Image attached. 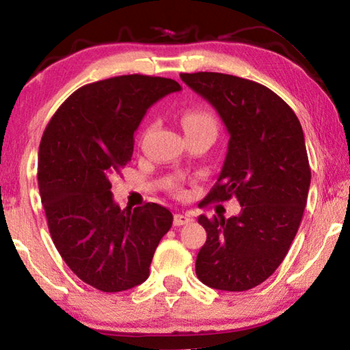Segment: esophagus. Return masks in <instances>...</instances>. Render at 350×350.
<instances>
[{
  "mask_svg": "<svg viewBox=\"0 0 350 350\" xmlns=\"http://www.w3.org/2000/svg\"><path fill=\"white\" fill-rule=\"evenodd\" d=\"M189 221H191V217H189L188 215H183V213H177V215H174V225H176V227L185 225Z\"/></svg>",
  "mask_w": 350,
  "mask_h": 350,
  "instance_id": "1",
  "label": "esophagus"
}]
</instances>
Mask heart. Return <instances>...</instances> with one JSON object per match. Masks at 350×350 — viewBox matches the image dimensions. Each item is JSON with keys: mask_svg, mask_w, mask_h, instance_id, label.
Wrapping results in <instances>:
<instances>
[{"mask_svg": "<svg viewBox=\"0 0 350 350\" xmlns=\"http://www.w3.org/2000/svg\"><path fill=\"white\" fill-rule=\"evenodd\" d=\"M180 123L187 134L208 133L215 135L217 131L216 117L213 116L211 111L200 108V106H194V108H188L187 111H183V114L180 116ZM174 189L176 193H182L180 187H176Z\"/></svg>", "mask_w": 350, "mask_h": 350, "instance_id": "b5f03b06", "label": "heart"}]
</instances>
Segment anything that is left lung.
Here are the masks:
<instances>
[{"instance_id":"left-lung-1","label":"left lung","mask_w":350,"mask_h":350,"mask_svg":"<svg viewBox=\"0 0 350 350\" xmlns=\"http://www.w3.org/2000/svg\"><path fill=\"white\" fill-rule=\"evenodd\" d=\"M215 106L230 134L221 174L200 206L236 198L238 216L198 217L206 241L196 259L205 286L244 292L286 258L310 187L303 128L293 109L256 81L221 72L180 74Z\"/></svg>"}]
</instances>
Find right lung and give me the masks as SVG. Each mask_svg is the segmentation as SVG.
<instances>
[{
  "label": "right lung",
  "mask_w": 350,
  "mask_h": 350,
  "mask_svg": "<svg viewBox=\"0 0 350 350\" xmlns=\"http://www.w3.org/2000/svg\"><path fill=\"white\" fill-rule=\"evenodd\" d=\"M176 91V80L140 74L90 83L64 100L41 137L38 188L51 238L68 267L102 292L146 281L173 224L159 204L122 210L111 177L131 161L146 109Z\"/></svg>",
  "instance_id": "add662e5"
}]
</instances>
